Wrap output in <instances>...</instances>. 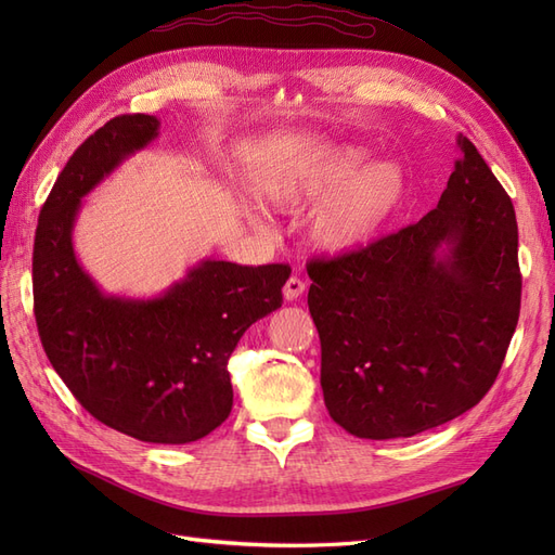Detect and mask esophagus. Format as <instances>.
Segmentation results:
<instances>
[{
	"mask_svg": "<svg viewBox=\"0 0 555 555\" xmlns=\"http://www.w3.org/2000/svg\"><path fill=\"white\" fill-rule=\"evenodd\" d=\"M304 292H306V282L300 278H289L287 284H284V298H287V300L300 298V296H304Z\"/></svg>",
	"mask_w": 555,
	"mask_h": 555,
	"instance_id": "34e87169",
	"label": "esophagus"
}]
</instances>
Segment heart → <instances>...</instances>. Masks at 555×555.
<instances>
[{
	"label": "heart",
	"mask_w": 555,
	"mask_h": 555,
	"mask_svg": "<svg viewBox=\"0 0 555 555\" xmlns=\"http://www.w3.org/2000/svg\"><path fill=\"white\" fill-rule=\"evenodd\" d=\"M365 159L359 147L310 153L275 164L255 180V194L282 210H300L322 198L308 222L310 238L328 251L371 243L405 196V171L391 159ZM257 222V217L249 215Z\"/></svg>",
	"instance_id": "1"
}]
</instances>
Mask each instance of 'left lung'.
<instances>
[{"mask_svg":"<svg viewBox=\"0 0 555 555\" xmlns=\"http://www.w3.org/2000/svg\"><path fill=\"white\" fill-rule=\"evenodd\" d=\"M416 224L312 259L308 306L331 418L365 440L412 438L489 393L520 310L512 198L465 137Z\"/></svg>","mask_w":555,"mask_h":555,"instance_id":"obj_1","label":"left lung"}]
</instances>
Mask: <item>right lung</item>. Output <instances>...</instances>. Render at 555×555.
Instances as JSON below:
<instances>
[{
    "mask_svg": "<svg viewBox=\"0 0 555 555\" xmlns=\"http://www.w3.org/2000/svg\"><path fill=\"white\" fill-rule=\"evenodd\" d=\"M155 115H117L66 162L39 215L31 282L48 361L96 422L155 444L206 438L231 412L229 357L282 306L292 268L204 259L155 298L108 296L82 271V196L153 143Z\"/></svg>",
    "mask_w": 555,
    "mask_h": 555,
    "instance_id": "1",
    "label": "right lung"
}]
</instances>
